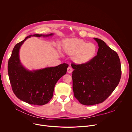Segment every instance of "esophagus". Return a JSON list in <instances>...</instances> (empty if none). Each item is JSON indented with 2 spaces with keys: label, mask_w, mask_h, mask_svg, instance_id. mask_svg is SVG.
<instances>
[{
  "label": "esophagus",
  "mask_w": 132,
  "mask_h": 132,
  "mask_svg": "<svg viewBox=\"0 0 132 132\" xmlns=\"http://www.w3.org/2000/svg\"><path fill=\"white\" fill-rule=\"evenodd\" d=\"M72 71V69L70 67H68L67 68V72L68 73H71Z\"/></svg>",
  "instance_id": "34e87169"
}]
</instances>
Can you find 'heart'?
I'll list each match as a JSON object with an SVG mask.
<instances>
[{
	"instance_id": "obj_1",
	"label": "heart",
	"mask_w": 132,
	"mask_h": 132,
	"mask_svg": "<svg viewBox=\"0 0 132 132\" xmlns=\"http://www.w3.org/2000/svg\"><path fill=\"white\" fill-rule=\"evenodd\" d=\"M65 53L72 55V61L78 65H85L90 62L97 53V47L93 43H87L82 39H68L63 43Z\"/></svg>"
}]
</instances>
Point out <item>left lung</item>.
I'll return each instance as SVG.
<instances>
[{"mask_svg":"<svg viewBox=\"0 0 132 132\" xmlns=\"http://www.w3.org/2000/svg\"><path fill=\"white\" fill-rule=\"evenodd\" d=\"M98 44L96 55L85 65L72 64L73 95L82 104L91 105L104 101L118 85L121 66L117 53L102 40Z\"/></svg>","mask_w":132,"mask_h":132,"instance_id":"left-lung-1","label":"left lung"}]
</instances>
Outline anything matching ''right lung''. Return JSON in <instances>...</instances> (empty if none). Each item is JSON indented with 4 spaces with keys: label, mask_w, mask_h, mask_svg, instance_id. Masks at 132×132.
Here are the masks:
<instances>
[{
    "label": "right lung",
    "mask_w": 132,
    "mask_h": 132,
    "mask_svg": "<svg viewBox=\"0 0 132 132\" xmlns=\"http://www.w3.org/2000/svg\"><path fill=\"white\" fill-rule=\"evenodd\" d=\"M52 35L35 34L27 36L14 46L8 61V72L13 93L18 98L30 104L43 105L51 100L54 87L66 74L68 65L63 63L55 67L29 71L20 63L19 50L24 42L32 36L46 37Z\"/></svg>",
    "instance_id": "add662e5"
}]
</instances>
